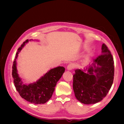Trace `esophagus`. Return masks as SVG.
Returning <instances> with one entry per match:
<instances>
[{"mask_svg": "<svg viewBox=\"0 0 124 124\" xmlns=\"http://www.w3.org/2000/svg\"><path fill=\"white\" fill-rule=\"evenodd\" d=\"M74 68V65L72 64V63H70V64L68 65V66L67 67V69L68 71H70L72 70Z\"/></svg>", "mask_w": 124, "mask_h": 124, "instance_id": "1", "label": "esophagus"}]
</instances>
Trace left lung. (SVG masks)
<instances>
[{"label":"left lung","instance_id":"8db88e82","mask_svg":"<svg viewBox=\"0 0 124 124\" xmlns=\"http://www.w3.org/2000/svg\"><path fill=\"white\" fill-rule=\"evenodd\" d=\"M73 89L75 96L85 104H95L106 96L113 82L114 66L112 55L104 44L101 55L83 69L75 70Z\"/></svg>","mask_w":124,"mask_h":124}]
</instances>
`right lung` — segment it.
Instances as JSON below:
<instances>
[{
  "mask_svg": "<svg viewBox=\"0 0 124 124\" xmlns=\"http://www.w3.org/2000/svg\"><path fill=\"white\" fill-rule=\"evenodd\" d=\"M36 40H26L18 48L16 58L13 62L12 75L16 91L22 98L34 104H44L49 100L53 95L57 82L65 71L63 67L58 66L51 69L36 82L29 84H24L17 69V59L21 51L29 41Z\"/></svg>",
  "mask_w": 124,
  "mask_h": 124,
  "instance_id": "right-lung-1",
  "label": "right lung"
}]
</instances>
